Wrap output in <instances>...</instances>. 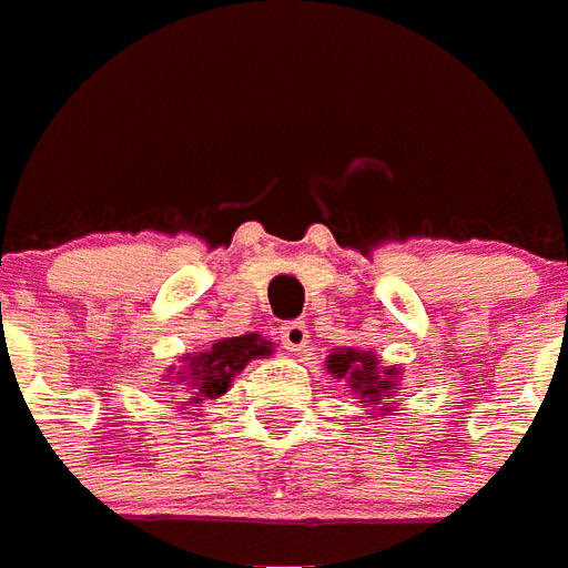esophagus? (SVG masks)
<instances>
[{
  "instance_id": "1",
  "label": "esophagus",
  "mask_w": 568,
  "mask_h": 568,
  "mask_svg": "<svg viewBox=\"0 0 568 568\" xmlns=\"http://www.w3.org/2000/svg\"><path fill=\"white\" fill-rule=\"evenodd\" d=\"M281 341H284V347L290 349V353H300V349H305V344H308V326L305 323H287L284 329H281Z\"/></svg>"
}]
</instances>
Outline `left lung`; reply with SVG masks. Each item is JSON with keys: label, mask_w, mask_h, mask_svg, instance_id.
<instances>
[{"label": "left lung", "mask_w": 568, "mask_h": 568, "mask_svg": "<svg viewBox=\"0 0 568 568\" xmlns=\"http://www.w3.org/2000/svg\"><path fill=\"white\" fill-rule=\"evenodd\" d=\"M326 371L332 377L347 383V389L353 395H359L362 404H371L377 416H392L395 413V407H389V404H384L383 408L379 404L383 398L398 392L400 368H395V365L383 368V359L377 353L356 347H335L326 356Z\"/></svg>", "instance_id": "1"}]
</instances>
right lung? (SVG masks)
Returning a JSON list of instances; mask_svg holds the SVG:
<instances>
[{
	"label": "right lung",
	"mask_w": 568,
	"mask_h": 568,
	"mask_svg": "<svg viewBox=\"0 0 568 568\" xmlns=\"http://www.w3.org/2000/svg\"><path fill=\"white\" fill-rule=\"evenodd\" d=\"M275 353V344L257 332L239 335V338H221L203 353H185L179 356V368L168 371L170 386H179V413L200 410L206 404H215L221 395H227L245 365L254 359H266ZM173 392V389H168ZM191 416V413H187Z\"/></svg>",
	"instance_id": "obj_1"
}]
</instances>
